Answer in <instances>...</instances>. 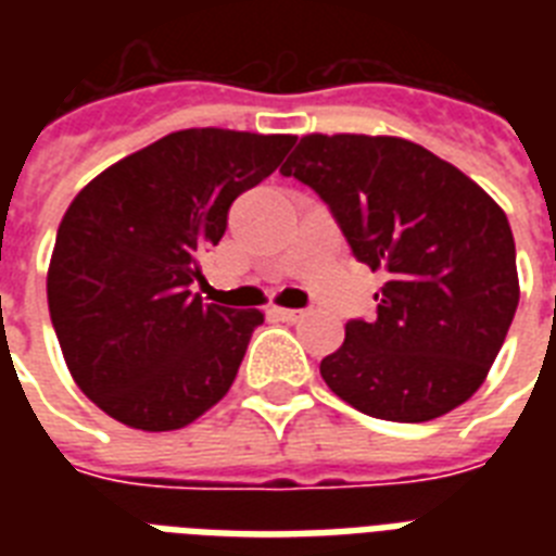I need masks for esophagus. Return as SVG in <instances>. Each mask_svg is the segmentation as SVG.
<instances>
[{
    "label": "esophagus",
    "instance_id": "34e87169",
    "mask_svg": "<svg viewBox=\"0 0 556 556\" xmlns=\"http://www.w3.org/2000/svg\"><path fill=\"white\" fill-rule=\"evenodd\" d=\"M270 314H274V317L282 323H296V320H303L305 312H300V308H279V305H274V308H270Z\"/></svg>",
    "mask_w": 556,
    "mask_h": 556
}]
</instances>
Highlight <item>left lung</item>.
Listing matches in <instances>:
<instances>
[{"label": "left lung", "mask_w": 556, "mask_h": 556, "mask_svg": "<svg viewBox=\"0 0 556 556\" xmlns=\"http://www.w3.org/2000/svg\"><path fill=\"white\" fill-rule=\"evenodd\" d=\"M279 173L312 187L357 260L387 274L378 317L346 323L343 346L323 357L331 392L401 424L465 404L519 303L505 210L458 167L392 135H303Z\"/></svg>", "instance_id": "left-lung-1"}]
</instances>
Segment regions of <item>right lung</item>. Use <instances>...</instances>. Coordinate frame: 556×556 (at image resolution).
Listing matches in <instances>:
<instances>
[{"mask_svg":"<svg viewBox=\"0 0 556 556\" xmlns=\"http://www.w3.org/2000/svg\"><path fill=\"white\" fill-rule=\"evenodd\" d=\"M294 141L181 129L74 195L48 262V312L74 383L115 421L181 430L227 395L265 314L201 303L190 286L236 195L268 178Z\"/></svg>","mask_w":556,"mask_h":556,"instance_id":"obj_1","label":"right lung"}]
</instances>
